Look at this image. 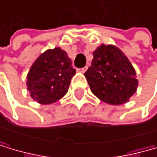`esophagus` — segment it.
<instances>
[{
	"label": "esophagus",
	"instance_id": "obj_1",
	"mask_svg": "<svg viewBox=\"0 0 157 157\" xmlns=\"http://www.w3.org/2000/svg\"><path fill=\"white\" fill-rule=\"evenodd\" d=\"M87 69H88V67H82V68H78V69H77V71L81 72V73H84V72H85Z\"/></svg>",
	"mask_w": 157,
	"mask_h": 157
}]
</instances>
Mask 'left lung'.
Listing matches in <instances>:
<instances>
[{
	"instance_id": "obj_1",
	"label": "left lung",
	"mask_w": 157,
	"mask_h": 157,
	"mask_svg": "<svg viewBox=\"0 0 157 157\" xmlns=\"http://www.w3.org/2000/svg\"><path fill=\"white\" fill-rule=\"evenodd\" d=\"M90 67L85 72L90 90L112 105L128 101L137 90L135 70L119 48L102 44L94 52Z\"/></svg>"
}]
</instances>
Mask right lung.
Listing matches in <instances>:
<instances>
[{
  "label": "right lung",
  "mask_w": 157,
  "mask_h": 157,
  "mask_svg": "<svg viewBox=\"0 0 157 157\" xmlns=\"http://www.w3.org/2000/svg\"><path fill=\"white\" fill-rule=\"evenodd\" d=\"M74 74L71 59L58 47L47 50L33 63L27 77V87L32 98L41 104H51L67 93Z\"/></svg>",
  "instance_id": "1"
}]
</instances>
